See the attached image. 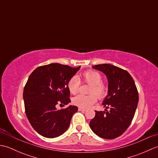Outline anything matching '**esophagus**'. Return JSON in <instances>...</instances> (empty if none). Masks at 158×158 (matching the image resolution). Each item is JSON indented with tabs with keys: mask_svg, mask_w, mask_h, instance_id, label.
Wrapping results in <instances>:
<instances>
[{
	"mask_svg": "<svg viewBox=\"0 0 158 158\" xmlns=\"http://www.w3.org/2000/svg\"><path fill=\"white\" fill-rule=\"evenodd\" d=\"M78 110H79V111H83V112H85V109H83V108H81V107H79Z\"/></svg>",
	"mask_w": 158,
	"mask_h": 158,
	"instance_id": "34e87169",
	"label": "esophagus"
}]
</instances>
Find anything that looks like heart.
I'll use <instances>...</instances> for the list:
<instances>
[{
    "mask_svg": "<svg viewBox=\"0 0 158 158\" xmlns=\"http://www.w3.org/2000/svg\"><path fill=\"white\" fill-rule=\"evenodd\" d=\"M83 82L89 84L88 92L89 94L77 95L73 98V103L76 106L82 108H88L94 104L97 98L102 99L107 95L109 86L105 82L102 81V75L95 70H89L83 72L81 75ZM80 86V80L76 76H73L69 79L67 88L72 94L78 92Z\"/></svg>",
    "mask_w": 158,
    "mask_h": 158,
    "instance_id": "obj_1",
    "label": "heart"
}]
</instances>
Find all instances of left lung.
<instances>
[{
	"instance_id": "8db88e82",
	"label": "left lung",
	"mask_w": 158,
	"mask_h": 158,
	"mask_svg": "<svg viewBox=\"0 0 158 158\" xmlns=\"http://www.w3.org/2000/svg\"><path fill=\"white\" fill-rule=\"evenodd\" d=\"M92 68L105 74L109 91L102 103L105 111L95 110V117L90 121L89 126L102 139H115L132 122L139 102L138 90L127 70L109 64L95 65Z\"/></svg>"
}]
</instances>
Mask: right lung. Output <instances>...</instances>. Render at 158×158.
I'll use <instances>...</instances> for the list:
<instances>
[{
    "instance_id": "1",
    "label": "right lung",
    "mask_w": 158,
    "mask_h": 158,
    "mask_svg": "<svg viewBox=\"0 0 158 158\" xmlns=\"http://www.w3.org/2000/svg\"><path fill=\"white\" fill-rule=\"evenodd\" d=\"M58 63L37 67L29 76L23 92L26 115L33 128L46 138L64 133L78 107L57 110L70 102L67 83L80 69Z\"/></svg>"
}]
</instances>
